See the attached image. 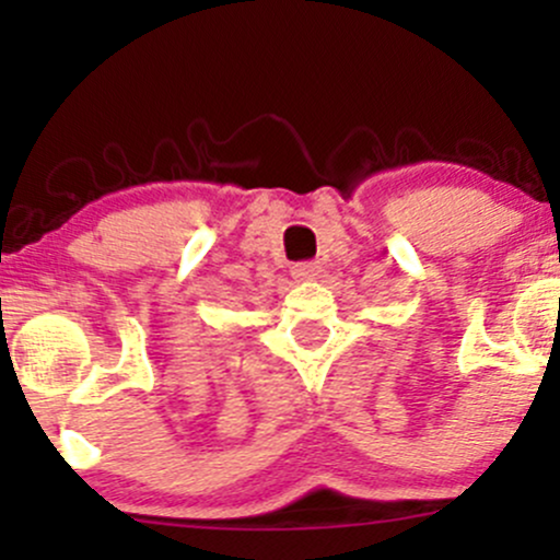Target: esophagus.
Masks as SVG:
<instances>
[{
	"instance_id": "34e87169",
	"label": "esophagus",
	"mask_w": 560,
	"mask_h": 560,
	"mask_svg": "<svg viewBox=\"0 0 560 560\" xmlns=\"http://www.w3.org/2000/svg\"><path fill=\"white\" fill-rule=\"evenodd\" d=\"M320 276V266L316 262H298V266L292 268V279L298 281H316Z\"/></svg>"
}]
</instances>
